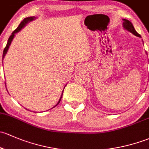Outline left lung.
<instances>
[{
    "label": "left lung",
    "mask_w": 149,
    "mask_h": 149,
    "mask_svg": "<svg viewBox=\"0 0 149 149\" xmlns=\"http://www.w3.org/2000/svg\"><path fill=\"white\" fill-rule=\"evenodd\" d=\"M123 29H125V30L131 32V33H133V34L135 35V36H139V37H141V35L139 34V33L136 32V31L135 30L134 27H133V24H132V23L131 22V21H128V20H127V19H125V18H124V19H123Z\"/></svg>",
    "instance_id": "8db88e82"
}]
</instances>
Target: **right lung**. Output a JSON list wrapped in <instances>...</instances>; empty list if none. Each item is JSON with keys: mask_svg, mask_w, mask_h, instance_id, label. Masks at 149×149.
I'll return each instance as SVG.
<instances>
[{"mask_svg": "<svg viewBox=\"0 0 149 149\" xmlns=\"http://www.w3.org/2000/svg\"><path fill=\"white\" fill-rule=\"evenodd\" d=\"M34 19H36V17H34V16H31V17H27V18H24V19L22 21H21V24H19V26H18V28L16 29V30L13 31V33H11V35H10V37H9L8 40L7 44H6V47H5V49H4V50H3V60L4 57H5L6 53H7L9 47H10V44H11L12 41H13V38H14L15 34H16V33H18V32H19L21 30V29L24 28V27L27 24H28V23L31 22V21H33V20H34ZM5 84H6V83H5ZM65 86H66V85H65ZM63 92H64V90H63V91H62V95H61L60 98H59V101H58V102H57V103H56V105H55L52 108H54V107H56V105H57L59 103V102H60L61 99H62V95H63ZM51 109H52V108H51Z\"/></svg>", "mask_w": 149, "mask_h": 149, "instance_id": "add662e5", "label": "right lung"}]
</instances>
